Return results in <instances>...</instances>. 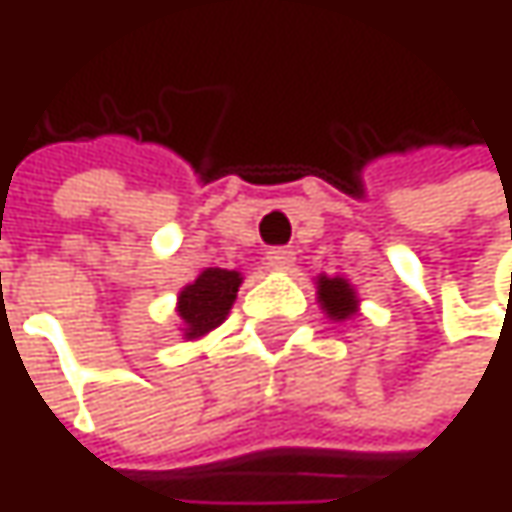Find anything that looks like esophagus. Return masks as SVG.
I'll use <instances>...</instances> for the list:
<instances>
[{"label":"esophagus","instance_id":"obj_1","mask_svg":"<svg viewBox=\"0 0 512 512\" xmlns=\"http://www.w3.org/2000/svg\"><path fill=\"white\" fill-rule=\"evenodd\" d=\"M266 260H269V266H272V269H290L296 257H293V249L278 246V249H269V252H266Z\"/></svg>","mask_w":512,"mask_h":512}]
</instances>
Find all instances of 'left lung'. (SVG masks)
Returning a JSON list of instances; mask_svg holds the SVG:
<instances>
[{"instance_id":"left-lung-1","label":"left lung","mask_w":512,"mask_h":512,"mask_svg":"<svg viewBox=\"0 0 512 512\" xmlns=\"http://www.w3.org/2000/svg\"><path fill=\"white\" fill-rule=\"evenodd\" d=\"M317 299H320V308L332 317V320H350L358 311V299L353 284L347 278H329V275H320L317 278Z\"/></svg>"}]
</instances>
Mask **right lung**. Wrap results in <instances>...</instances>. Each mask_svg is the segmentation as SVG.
<instances>
[{
  "mask_svg": "<svg viewBox=\"0 0 512 512\" xmlns=\"http://www.w3.org/2000/svg\"><path fill=\"white\" fill-rule=\"evenodd\" d=\"M240 284H243V275L237 269H219V266L204 269L192 284H186L177 296L183 335L192 341L222 326L237 299Z\"/></svg>",
  "mask_w": 512,
  "mask_h": 512,
  "instance_id": "add662e5",
  "label": "right lung"
}]
</instances>
